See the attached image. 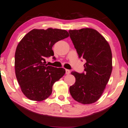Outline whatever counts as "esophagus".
I'll use <instances>...</instances> for the list:
<instances>
[{
    "label": "esophagus",
    "instance_id": "esophagus-1",
    "mask_svg": "<svg viewBox=\"0 0 128 128\" xmlns=\"http://www.w3.org/2000/svg\"><path fill=\"white\" fill-rule=\"evenodd\" d=\"M70 72H71V71H70L69 70H66V74H70Z\"/></svg>",
    "mask_w": 128,
    "mask_h": 128
}]
</instances>
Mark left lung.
<instances>
[{
  "mask_svg": "<svg viewBox=\"0 0 128 128\" xmlns=\"http://www.w3.org/2000/svg\"><path fill=\"white\" fill-rule=\"evenodd\" d=\"M70 37L79 58L86 60L84 72H71L76 82L70 87L76 101L84 104L95 103L102 95L112 70V52L108 42L96 30H70Z\"/></svg>",
  "mask_w": 128,
  "mask_h": 128,
  "instance_id": "left-lung-1",
  "label": "left lung"
}]
</instances>
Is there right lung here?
I'll return each mask as SVG.
<instances>
[{"label": "right lung", "instance_id": "1", "mask_svg": "<svg viewBox=\"0 0 128 128\" xmlns=\"http://www.w3.org/2000/svg\"><path fill=\"white\" fill-rule=\"evenodd\" d=\"M69 36L64 30L34 29L18 43L15 52V73L22 91L28 98L45 100L52 93L54 83L65 74L64 68L47 66L45 58L54 56L52 48L57 42Z\"/></svg>", "mask_w": 128, "mask_h": 128}]
</instances>
